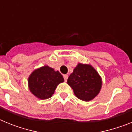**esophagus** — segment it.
Segmentation results:
<instances>
[{"instance_id": "34e87169", "label": "esophagus", "mask_w": 132, "mask_h": 132, "mask_svg": "<svg viewBox=\"0 0 132 132\" xmlns=\"http://www.w3.org/2000/svg\"><path fill=\"white\" fill-rule=\"evenodd\" d=\"M63 78H64V80H65V81L66 82V81L67 80V79H68V75H64Z\"/></svg>"}]
</instances>
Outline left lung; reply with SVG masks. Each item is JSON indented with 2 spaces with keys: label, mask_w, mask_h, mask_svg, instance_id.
I'll use <instances>...</instances> for the list:
<instances>
[{
  "label": "left lung",
  "mask_w": 132,
  "mask_h": 132,
  "mask_svg": "<svg viewBox=\"0 0 132 132\" xmlns=\"http://www.w3.org/2000/svg\"><path fill=\"white\" fill-rule=\"evenodd\" d=\"M67 84L73 90L75 95L81 101H92L102 88L101 75L90 64L79 63L67 79Z\"/></svg>",
  "instance_id": "1"
}]
</instances>
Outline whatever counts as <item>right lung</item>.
Here are the masks:
<instances>
[{
    "mask_svg": "<svg viewBox=\"0 0 132 132\" xmlns=\"http://www.w3.org/2000/svg\"><path fill=\"white\" fill-rule=\"evenodd\" d=\"M64 82V79L58 71L44 65L34 70L28 80L30 91L36 98L45 100L52 97L59 84Z\"/></svg>",
    "mask_w": 132,
    "mask_h": 132,
    "instance_id": "right-lung-1",
    "label": "right lung"
}]
</instances>
